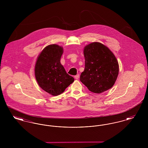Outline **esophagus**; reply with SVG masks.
Masks as SVG:
<instances>
[{
	"mask_svg": "<svg viewBox=\"0 0 148 148\" xmlns=\"http://www.w3.org/2000/svg\"><path fill=\"white\" fill-rule=\"evenodd\" d=\"M74 77H75V79H79V74H77V75H75V76Z\"/></svg>",
	"mask_w": 148,
	"mask_h": 148,
	"instance_id": "34e87169",
	"label": "esophagus"
}]
</instances>
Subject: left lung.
I'll return each instance as SVG.
<instances>
[{"label":"left lung","instance_id":"1","mask_svg":"<svg viewBox=\"0 0 148 148\" xmlns=\"http://www.w3.org/2000/svg\"><path fill=\"white\" fill-rule=\"evenodd\" d=\"M85 69L81 82L94 93L106 92L113 86L118 75L119 64L113 53L104 45L92 42L84 49Z\"/></svg>","mask_w":148,"mask_h":148}]
</instances>
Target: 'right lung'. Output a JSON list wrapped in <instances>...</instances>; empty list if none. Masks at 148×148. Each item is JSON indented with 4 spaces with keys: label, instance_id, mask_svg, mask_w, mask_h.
<instances>
[{
    "label": "right lung",
    "instance_id": "1",
    "mask_svg": "<svg viewBox=\"0 0 148 148\" xmlns=\"http://www.w3.org/2000/svg\"><path fill=\"white\" fill-rule=\"evenodd\" d=\"M63 53L62 47L49 45L42 50L35 64V75L38 84L54 96L63 92L74 80L60 63Z\"/></svg>",
    "mask_w": 148,
    "mask_h": 148
}]
</instances>
